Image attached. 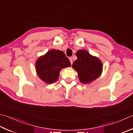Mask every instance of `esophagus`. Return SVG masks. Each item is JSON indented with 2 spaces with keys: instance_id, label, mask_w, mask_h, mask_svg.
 <instances>
[{
  "instance_id": "esophagus-1",
  "label": "esophagus",
  "mask_w": 133,
  "mask_h": 133,
  "mask_svg": "<svg viewBox=\"0 0 133 133\" xmlns=\"http://www.w3.org/2000/svg\"><path fill=\"white\" fill-rule=\"evenodd\" d=\"M69 60H70V63H71V64H72V63H73V62H72V58H69Z\"/></svg>"
}]
</instances>
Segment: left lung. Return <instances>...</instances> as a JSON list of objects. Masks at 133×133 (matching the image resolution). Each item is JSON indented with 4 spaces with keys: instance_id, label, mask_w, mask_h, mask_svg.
I'll return each mask as SVG.
<instances>
[{
    "instance_id": "obj_1",
    "label": "left lung",
    "mask_w": 133,
    "mask_h": 133,
    "mask_svg": "<svg viewBox=\"0 0 133 133\" xmlns=\"http://www.w3.org/2000/svg\"><path fill=\"white\" fill-rule=\"evenodd\" d=\"M76 56L77 59L72 67L77 72L81 82L89 84L101 75L103 66L98 58L90 55L85 49L77 51Z\"/></svg>"
}]
</instances>
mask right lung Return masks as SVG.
<instances>
[{
	"instance_id": "1",
	"label": "right lung",
	"mask_w": 133,
	"mask_h": 133,
	"mask_svg": "<svg viewBox=\"0 0 133 133\" xmlns=\"http://www.w3.org/2000/svg\"><path fill=\"white\" fill-rule=\"evenodd\" d=\"M71 66L63 52L55 49H50L45 55L38 57L35 65L39 78L48 84L56 82L60 71Z\"/></svg>"
}]
</instances>
